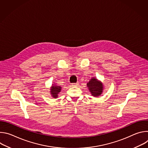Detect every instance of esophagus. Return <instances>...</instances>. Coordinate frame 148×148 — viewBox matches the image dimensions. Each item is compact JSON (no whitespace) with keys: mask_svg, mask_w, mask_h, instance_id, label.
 <instances>
[{"mask_svg":"<svg viewBox=\"0 0 148 148\" xmlns=\"http://www.w3.org/2000/svg\"><path fill=\"white\" fill-rule=\"evenodd\" d=\"M78 86V83H73L71 84V87H77Z\"/></svg>","mask_w":148,"mask_h":148,"instance_id":"obj_1","label":"esophagus"}]
</instances>
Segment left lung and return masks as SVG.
I'll use <instances>...</instances> for the list:
<instances>
[{
  "label": "left lung",
  "mask_w": 148,
  "mask_h": 148,
  "mask_svg": "<svg viewBox=\"0 0 148 148\" xmlns=\"http://www.w3.org/2000/svg\"><path fill=\"white\" fill-rule=\"evenodd\" d=\"M87 84L89 91L92 96L97 97L102 94L103 90V85L101 81L98 80L95 77H92Z\"/></svg>",
  "instance_id": "8db88e82"
}]
</instances>
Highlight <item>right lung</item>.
<instances>
[{
  "mask_svg": "<svg viewBox=\"0 0 148 148\" xmlns=\"http://www.w3.org/2000/svg\"><path fill=\"white\" fill-rule=\"evenodd\" d=\"M61 87L60 86H57L55 84H53L52 86L50 88V94L51 96L54 98H56L58 97V93L61 91Z\"/></svg>",
  "mask_w": 148,
  "mask_h": 148,
  "instance_id": "add662e5",
  "label": "right lung"
}]
</instances>
